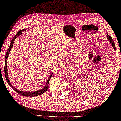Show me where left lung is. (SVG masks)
Wrapping results in <instances>:
<instances>
[{"label": "left lung", "mask_w": 121, "mask_h": 121, "mask_svg": "<svg viewBox=\"0 0 121 121\" xmlns=\"http://www.w3.org/2000/svg\"><path fill=\"white\" fill-rule=\"evenodd\" d=\"M107 39H108L110 43H111V44H112V47H113V48L115 49V50L116 47H115V45L113 39H112V37H111L110 36H109V35L107 33Z\"/></svg>", "instance_id": "obj_1"}]
</instances>
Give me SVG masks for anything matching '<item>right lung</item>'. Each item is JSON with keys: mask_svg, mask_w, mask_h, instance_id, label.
Returning a JSON list of instances; mask_svg holds the SVG:
<instances>
[{"mask_svg": "<svg viewBox=\"0 0 121 121\" xmlns=\"http://www.w3.org/2000/svg\"><path fill=\"white\" fill-rule=\"evenodd\" d=\"M23 30H25V29H22V30H20L17 34H16L15 35V36L13 37V38L12 39L10 45H9V49H7V51L6 52V56H5V68H4L5 76V77H6V80H7V82L8 84H9V86H10L12 88L13 90L15 91L16 92H17V93H18L19 94H20V95H23V96H37V95H41V94H42L43 93H44L45 91L47 90L48 88V85H49V80H50L51 77L53 74L52 73L51 74L50 76H49V78L47 80V84H46V85H45V86L44 87H43L42 89H41V90H39L38 91H36V92H23V91H21L20 90H17V88H15L12 85H11V83L10 82H9V77H8L7 69V58H8V56H9V52H10L12 48V47H13L14 42V41H15V39L17 38V37L19 36L21 34L22 31Z\"/></svg>", "mask_w": 121, "mask_h": 121, "instance_id": "add662e5", "label": "right lung"}]
</instances>
